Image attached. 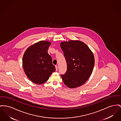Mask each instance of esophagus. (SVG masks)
<instances>
[{
	"mask_svg": "<svg viewBox=\"0 0 121 121\" xmlns=\"http://www.w3.org/2000/svg\"><path fill=\"white\" fill-rule=\"evenodd\" d=\"M55 68H56V71H57V69H58V67L57 66V65L55 66Z\"/></svg>",
	"mask_w": 121,
	"mask_h": 121,
	"instance_id": "1",
	"label": "esophagus"
}]
</instances>
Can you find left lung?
<instances>
[{
  "label": "left lung",
  "instance_id": "obj_1",
  "mask_svg": "<svg viewBox=\"0 0 121 121\" xmlns=\"http://www.w3.org/2000/svg\"><path fill=\"white\" fill-rule=\"evenodd\" d=\"M67 64L65 74L61 75L64 84L74 88L84 84L92 73L95 58L92 51L83 42L70 40L60 43Z\"/></svg>",
  "mask_w": 121,
  "mask_h": 121
}]
</instances>
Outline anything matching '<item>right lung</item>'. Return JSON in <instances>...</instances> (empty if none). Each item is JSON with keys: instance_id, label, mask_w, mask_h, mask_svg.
I'll use <instances>...</instances> for the list:
<instances>
[{"instance_id": "add662e5", "label": "right lung", "mask_w": 121, "mask_h": 121, "mask_svg": "<svg viewBox=\"0 0 121 121\" xmlns=\"http://www.w3.org/2000/svg\"><path fill=\"white\" fill-rule=\"evenodd\" d=\"M51 44L49 41H40L30 46L23 55L24 70L29 79L36 84L46 82L56 70L48 52Z\"/></svg>"}]
</instances>
